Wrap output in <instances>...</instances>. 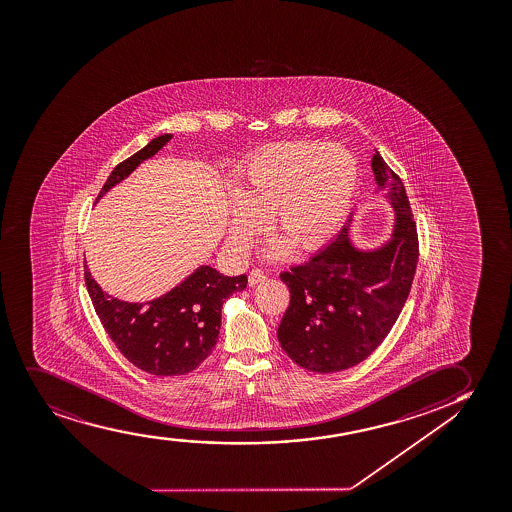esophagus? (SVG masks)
<instances>
[{"instance_id": "34e87169", "label": "esophagus", "mask_w": 512, "mask_h": 512, "mask_svg": "<svg viewBox=\"0 0 512 512\" xmlns=\"http://www.w3.org/2000/svg\"><path fill=\"white\" fill-rule=\"evenodd\" d=\"M264 279V271H260V269H253V271L250 272V276H248V284H250V286H255V284L260 283V281H264Z\"/></svg>"}]
</instances>
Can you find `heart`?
Segmentation results:
<instances>
[{
	"mask_svg": "<svg viewBox=\"0 0 512 512\" xmlns=\"http://www.w3.org/2000/svg\"><path fill=\"white\" fill-rule=\"evenodd\" d=\"M357 179V158L343 146L295 141L260 153L245 167L229 207L231 245L248 250L271 215L272 231L298 252L322 247L340 229Z\"/></svg>",
	"mask_w": 512,
	"mask_h": 512,
	"instance_id": "heart-1",
	"label": "heart"
}]
</instances>
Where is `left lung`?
Wrapping results in <instances>:
<instances>
[{
    "label": "left lung",
    "mask_w": 512,
    "mask_h": 512,
    "mask_svg": "<svg viewBox=\"0 0 512 512\" xmlns=\"http://www.w3.org/2000/svg\"><path fill=\"white\" fill-rule=\"evenodd\" d=\"M373 171L390 188L395 231L385 247L359 252L348 226L312 259L281 274L290 305L278 328L281 348L298 366L336 373L366 360L385 340L411 293L419 240L404 183L378 152Z\"/></svg>",
    "instance_id": "left-lung-1"
}]
</instances>
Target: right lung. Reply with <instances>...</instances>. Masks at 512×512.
I'll list each match as a JSON object with an SVG mask.
<instances>
[{
  "mask_svg": "<svg viewBox=\"0 0 512 512\" xmlns=\"http://www.w3.org/2000/svg\"><path fill=\"white\" fill-rule=\"evenodd\" d=\"M172 134L152 139L115 167L100 195L167 145ZM96 198V200H98ZM84 281L96 314L115 347L131 364L153 376H181L195 371L214 350L221 329L222 303L247 288V274L228 278L202 265L174 290L145 303L108 297L84 267Z\"/></svg>",
  "mask_w": 512,
  "mask_h": 512,
  "instance_id": "obj_1",
  "label": "right lung"
}]
</instances>
